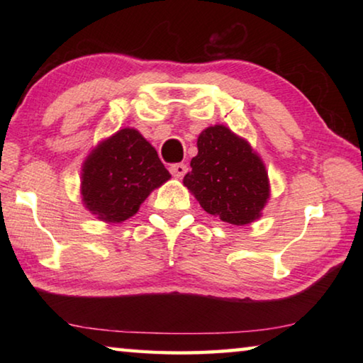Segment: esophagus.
I'll return each instance as SVG.
<instances>
[{
	"mask_svg": "<svg viewBox=\"0 0 363 363\" xmlns=\"http://www.w3.org/2000/svg\"><path fill=\"white\" fill-rule=\"evenodd\" d=\"M169 171H171V174H173L174 177H182L184 174H186V171H187V164L186 163H174V164H171Z\"/></svg>",
	"mask_w": 363,
	"mask_h": 363,
	"instance_id": "34e87169",
	"label": "esophagus"
}]
</instances>
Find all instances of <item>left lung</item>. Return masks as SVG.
I'll use <instances>...</instances> for the list:
<instances>
[{"label":"left lung","instance_id":"8db88e82","mask_svg":"<svg viewBox=\"0 0 363 363\" xmlns=\"http://www.w3.org/2000/svg\"><path fill=\"white\" fill-rule=\"evenodd\" d=\"M199 153L184 186L206 213L224 223L243 225L261 216L269 199V181L261 158L248 143L225 126H211L196 140Z\"/></svg>","mask_w":363,"mask_h":363}]
</instances>
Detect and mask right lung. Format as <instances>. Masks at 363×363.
<instances>
[{"label": "right lung", "mask_w": 363, "mask_h": 363, "mask_svg": "<svg viewBox=\"0 0 363 363\" xmlns=\"http://www.w3.org/2000/svg\"><path fill=\"white\" fill-rule=\"evenodd\" d=\"M82 177L86 208L101 220L121 223L171 176L157 150L136 130L125 128L91 153Z\"/></svg>", "instance_id": "right-lung-1"}]
</instances>
